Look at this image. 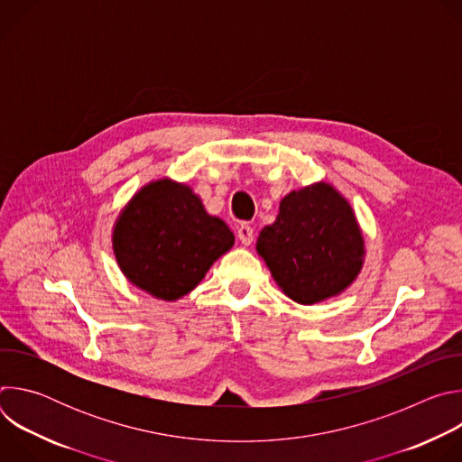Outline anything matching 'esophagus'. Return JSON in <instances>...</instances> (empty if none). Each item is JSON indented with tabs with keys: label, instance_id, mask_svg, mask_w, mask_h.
Returning a JSON list of instances; mask_svg holds the SVG:
<instances>
[{
	"label": "esophagus",
	"instance_id": "34e87169",
	"mask_svg": "<svg viewBox=\"0 0 462 462\" xmlns=\"http://www.w3.org/2000/svg\"><path fill=\"white\" fill-rule=\"evenodd\" d=\"M237 239H239L245 246L252 245V241H254V230H252V226H248V225L237 226Z\"/></svg>",
	"mask_w": 462,
	"mask_h": 462
}]
</instances>
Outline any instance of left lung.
I'll return each mask as SVG.
<instances>
[{
  "label": "left lung",
  "mask_w": 462,
  "mask_h": 462,
  "mask_svg": "<svg viewBox=\"0 0 462 462\" xmlns=\"http://www.w3.org/2000/svg\"><path fill=\"white\" fill-rule=\"evenodd\" d=\"M255 250L278 287L301 305L342 294L365 257L349 201L325 180L287 193L276 221L259 232Z\"/></svg>",
  "instance_id": "8db88e82"
}]
</instances>
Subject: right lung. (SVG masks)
Here are the masks:
<instances>
[{"instance_id": "obj_1", "label": "right lung", "mask_w": 462, "mask_h": 462, "mask_svg": "<svg viewBox=\"0 0 462 462\" xmlns=\"http://www.w3.org/2000/svg\"><path fill=\"white\" fill-rule=\"evenodd\" d=\"M113 252L122 274L150 296L175 301L191 292L234 246L226 223L199 195L168 177L143 186L120 210Z\"/></svg>"}]
</instances>
